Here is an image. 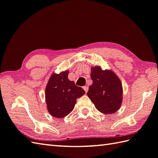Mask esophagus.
<instances>
[{"mask_svg":"<svg viewBox=\"0 0 158 158\" xmlns=\"http://www.w3.org/2000/svg\"><path fill=\"white\" fill-rule=\"evenodd\" d=\"M83 88H84V90H85V92H88V86H84V87H83Z\"/></svg>","mask_w":158,"mask_h":158,"instance_id":"esophagus-1","label":"esophagus"}]
</instances>
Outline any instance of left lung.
Segmentation results:
<instances>
[{
	"instance_id": "8db88e82",
	"label": "left lung",
	"mask_w": 158,
	"mask_h": 158,
	"mask_svg": "<svg viewBox=\"0 0 158 158\" xmlns=\"http://www.w3.org/2000/svg\"><path fill=\"white\" fill-rule=\"evenodd\" d=\"M90 77L92 84L87 95L96 108L104 114L117 112L123 101V86L117 75L112 70H103L96 66L91 67Z\"/></svg>"
}]
</instances>
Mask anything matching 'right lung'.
Masks as SVG:
<instances>
[{
    "mask_svg": "<svg viewBox=\"0 0 158 158\" xmlns=\"http://www.w3.org/2000/svg\"><path fill=\"white\" fill-rule=\"evenodd\" d=\"M69 70L53 73L45 87V102L48 112L52 117L63 118L74 108L76 99L81 97L85 91L69 80Z\"/></svg>",
    "mask_w": 158,
    "mask_h": 158,
    "instance_id": "obj_1",
    "label": "right lung"
}]
</instances>
